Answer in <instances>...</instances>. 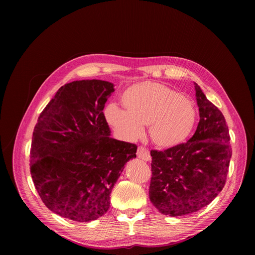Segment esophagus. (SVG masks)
Segmentation results:
<instances>
[{"mask_svg":"<svg viewBox=\"0 0 255 255\" xmlns=\"http://www.w3.org/2000/svg\"><path fill=\"white\" fill-rule=\"evenodd\" d=\"M137 156L138 158L144 160V161H149L151 159L149 150L147 148H145L143 146H139L137 149Z\"/></svg>","mask_w":255,"mask_h":255,"instance_id":"esophagus-1","label":"esophagus"}]
</instances>
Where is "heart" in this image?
Here are the masks:
<instances>
[{
    "label": "heart",
    "instance_id": "1",
    "mask_svg": "<svg viewBox=\"0 0 255 255\" xmlns=\"http://www.w3.org/2000/svg\"><path fill=\"white\" fill-rule=\"evenodd\" d=\"M125 108L111 104L105 110L109 125L123 139L139 138L149 125L152 143L169 149L184 143L192 133L197 114L192 102L180 93L157 83L145 82L128 88L122 95Z\"/></svg>",
    "mask_w": 255,
    "mask_h": 255
}]
</instances>
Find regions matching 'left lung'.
<instances>
[{
	"mask_svg": "<svg viewBox=\"0 0 255 255\" xmlns=\"http://www.w3.org/2000/svg\"><path fill=\"white\" fill-rule=\"evenodd\" d=\"M200 122L187 142L163 151L151 150L149 198L163 215L195 213L223 190L232 148L222 112L195 83Z\"/></svg>",
	"mask_w": 255,
	"mask_h": 255,
	"instance_id": "obj_1",
	"label": "left lung"
}]
</instances>
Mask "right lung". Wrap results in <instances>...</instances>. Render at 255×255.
<instances>
[{"mask_svg":"<svg viewBox=\"0 0 255 255\" xmlns=\"http://www.w3.org/2000/svg\"><path fill=\"white\" fill-rule=\"evenodd\" d=\"M114 85L76 81L62 86L35 125L30 172L35 189L53 213L90 222L110 207V194L135 144L112 138L103 110Z\"/></svg>","mask_w":255,"mask_h":255,"instance_id":"right-lung-1","label":"right lung"}]
</instances>
